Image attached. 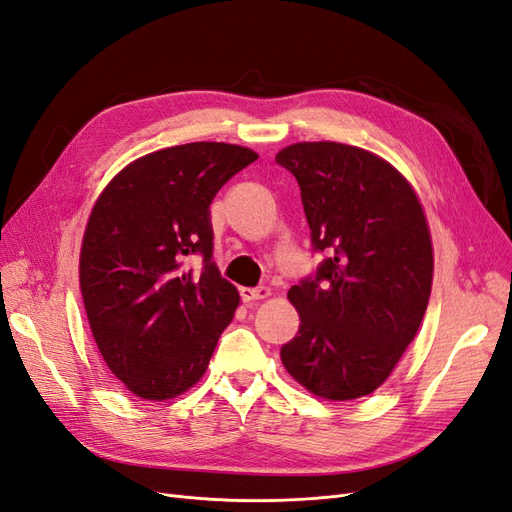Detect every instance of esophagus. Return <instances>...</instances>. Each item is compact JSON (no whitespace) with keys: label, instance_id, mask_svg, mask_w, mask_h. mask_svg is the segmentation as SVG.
<instances>
[{"label":"esophagus","instance_id":"1","mask_svg":"<svg viewBox=\"0 0 512 512\" xmlns=\"http://www.w3.org/2000/svg\"><path fill=\"white\" fill-rule=\"evenodd\" d=\"M271 296V288H241V298L243 303H254L260 301V298H269Z\"/></svg>","mask_w":512,"mask_h":512}]
</instances>
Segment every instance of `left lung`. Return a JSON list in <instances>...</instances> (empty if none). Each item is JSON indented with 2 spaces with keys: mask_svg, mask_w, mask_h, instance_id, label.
Listing matches in <instances>:
<instances>
[{
  "mask_svg": "<svg viewBox=\"0 0 512 512\" xmlns=\"http://www.w3.org/2000/svg\"><path fill=\"white\" fill-rule=\"evenodd\" d=\"M275 161L301 186L315 277L288 292L301 326L281 362L311 394L362 398L392 375L424 320L434 252L424 207L385 158L337 142H301Z\"/></svg>",
  "mask_w": 512,
  "mask_h": 512,
  "instance_id": "1",
  "label": "left lung"
}]
</instances>
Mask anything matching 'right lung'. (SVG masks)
I'll return each instance as SVG.
<instances>
[{
    "instance_id": "right-lung-1",
    "label": "right lung",
    "mask_w": 512,
    "mask_h": 512,
    "mask_svg": "<svg viewBox=\"0 0 512 512\" xmlns=\"http://www.w3.org/2000/svg\"><path fill=\"white\" fill-rule=\"evenodd\" d=\"M250 148L192 142L139 156L103 188L80 248V292L99 354L144 400L184 394L239 305L211 260L209 205L254 163ZM199 253V272L187 258Z\"/></svg>"
}]
</instances>
